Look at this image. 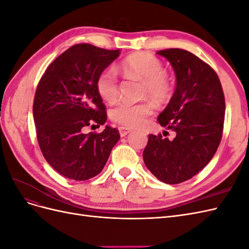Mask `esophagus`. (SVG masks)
Listing matches in <instances>:
<instances>
[{
	"mask_svg": "<svg viewBox=\"0 0 249 249\" xmlns=\"http://www.w3.org/2000/svg\"><path fill=\"white\" fill-rule=\"evenodd\" d=\"M133 130L132 129H130V127H126V126H119V134H120V136L122 137H124V136H126L127 134L129 133H131Z\"/></svg>",
	"mask_w": 249,
	"mask_h": 249,
	"instance_id": "1",
	"label": "esophagus"
}]
</instances>
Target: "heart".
<instances>
[{"label":"heart","instance_id":"obj_1","mask_svg":"<svg viewBox=\"0 0 249 249\" xmlns=\"http://www.w3.org/2000/svg\"><path fill=\"white\" fill-rule=\"evenodd\" d=\"M119 70L126 77L142 81L144 95H149L159 103L169 97L170 79L164 72L162 62L153 54L135 53L120 63ZM96 89L105 101L113 103L117 99L118 81L113 69H106L100 73L96 80ZM153 105L149 102H120L111 110L110 117L113 122L126 127H136L144 123L145 118L153 113Z\"/></svg>","mask_w":249,"mask_h":249}]
</instances>
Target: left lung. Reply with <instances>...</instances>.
I'll list each match as a JSON object with an SVG mask.
<instances>
[{"instance_id":"8db88e82","label":"left lung","mask_w":249,"mask_h":249,"mask_svg":"<svg viewBox=\"0 0 249 249\" xmlns=\"http://www.w3.org/2000/svg\"><path fill=\"white\" fill-rule=\"evenodd\" d=\"M157 54L168 60L177 79L158 122L177 135L169 140L149 134L143 160L158 179L173 185L191 178L212 160L222 137L225 102L217 73L201 59L180 49Z\"/></svg>"}]
</instances>
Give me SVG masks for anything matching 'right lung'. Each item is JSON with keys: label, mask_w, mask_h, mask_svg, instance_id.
Here are the masks:
<instances>
[{"label": "right lung", "mask_w": 249, "mask_h": 249, "mask_svg": "<svg viewBox=\"0 0 249 249\" xmlns=\"http://www.w3.org/2000/svg\"><path fill=\"white\" fill-rule=\"evenodd\" d=\"M119 55L120 50L74 44L50 64L37 86L33 104L37 140L44 159L67 178L86 180L99 175L120 138L109 125L99 134L84 133L91 124L106 123L96 80Z\"/></svg>", "instance_id": "obj_1"}]
</instances>
